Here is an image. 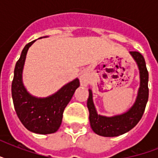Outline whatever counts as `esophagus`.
<instances>
[{"mask_svg": "<svg viewBox=\"0 0 158 158\" xmlns=\"http://www.w3.org/2000/svg\"><path fill=\"white\" fill-rule=\"evenodd\" d=\"M79 80H80V84L83 86H87L89 84V79H88V77L84 74H81L79 76Z\"/></svg>", "mask_w": 158, "mask_h": 158, "instance_id": "34e87169", "label": "esophagus"}]
</instances>
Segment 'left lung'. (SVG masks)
<instances>
[{
    "label": "left lung",
    "instance_id": "obj_1",
    "mask_svg": "<svg viewBox=\"0 0 158 158\" xmlns=\"http://www.w3.org/2000/svg\"><path fill=\"white\" fill-rule=\"evenodd\" d=\"M139 71V88L135 103L125 112L113 116H106L98 113L94 103L93 92L89 89L87 106L89 110V121L92 130L103 137H116L132 130L142 118L148 99V72L145 60L138 52H130Z\"/></svg>",
    "mask_w": 158,
    "mask_h": 158
}]
</instances>
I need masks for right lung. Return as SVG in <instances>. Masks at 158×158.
<instances>
[{
    "mask_svg": "<svg viewBox=\"0 0 158 158\" xmlns=\"http://www.w3.org/2000/svg\"><path fill=\"white\" fill-rule=\"evenodd\" d=\"M34 42L24 47L16 62L11 87L12 98L16 114L24 127L35 134L48 135L56 132L61 125L64 108L79 87V80L74 79L46 98L29 94L23 83V70L28 48Z\"/></svg>",
    "mask_w": 158,
    "mask_h": 158,
    "instance_id": "add662e5",
    "label": "right lung"
}]
</instances>
